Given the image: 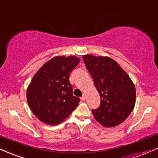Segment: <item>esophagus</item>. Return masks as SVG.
Listing matches in <instances>:
<instances>
[{
    "instance_id": "esophagus-1",
    "label": "esophagus",
    "mask_w": 158,
    "mask_h": 158,
    "mask_svg": "<svg viewBox=\"0 0 158 158\" xmlns=\"http://www.w3.org/2000/svg\"><path fill=\"white\" fill-rule=\"evenodd\" d=\"M85 99H86V96H85V95H83L82 97H81V101H85Z\"/></svg>"
}]
</instances>
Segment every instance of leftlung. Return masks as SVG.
Returning <instances> with one entry per match:
<instances>
[{
  "instance_id": "8db88e82",
  "label": "left lung",
  "mask_w": 158,
  "mask_h": 158,
  "mask_svg": "<svg viewBox=\"0 0 158 158\" xmlns=\"http://www.w3.org/2000/svg\"><path fill=\"white\" fill-rule=\"evenodd\" d=\"M101 98L100 106L92 110L97 120L104 127L124 122L135 106L133 81L117 62L106 56H82Z\"/></svg>"
}]
</instances>
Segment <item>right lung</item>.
<instances>
[{
  "label": "right lung",
  "instance_id": "right-lung-1",
  "mask_svg": "<svg viewBox=\"0 0 158 158\" xmlns=\"http://www.w3.org/2000/svg\"><path fill=\"white\" fill-rule=\"evenodd\" d=\"M79 61L76 56H56L32 78L27 90V102L41 122L52 126L59 124L79 105L80 99L73 95L69 77Z\"/></svg>",
  "mask_w": 158,
  "mask_h": 158
}]
</instances>
